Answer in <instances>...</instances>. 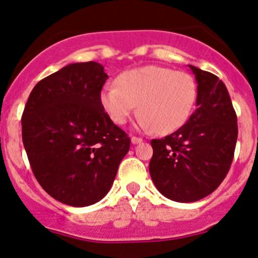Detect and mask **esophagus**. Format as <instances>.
I'll return each instance as SVG.
<instances>
[{"label":"esophagus","mask_w":258,"mask_h":258,"mask_svg":"<svg viewBox=\"0 0 258 258\" xmlns=\"http://www.w3.org/2000/svg\"><path fill=\"white\" fill-rule=\"evenodd\" d=\"M141 141H142L141 138H136V136H133V138H132V142H133V144H134V145L140 144Z\"/></svg>","instance_id":"esophagus-1"}]
</instances>
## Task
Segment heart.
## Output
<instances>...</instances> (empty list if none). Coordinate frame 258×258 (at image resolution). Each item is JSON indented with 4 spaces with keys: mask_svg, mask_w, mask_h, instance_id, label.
Segmentation results:
<instances>
[{
    "mask_svg": "<svg viewBox=\"0 0 258 258\" xmlns=\"http://www.w3.org/2000/svg\"><path fill=\"white\" fill-rule=\"evenodd\" d=\"M197 95V83L189 74L148 65L122 72L117 83H106L100 102L119 125L126 123L139 104L141 128L169 134L188 120Z\"/></svg>",
    "mask_w": 258,
    "mask_h": 258,
    "instance_id": "heart-1",
    "label": "heart"
}]
</instances>
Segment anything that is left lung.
I'll return each instance as SVG.
<instances>
[{
  "label": "left lung",
  "mask_w": 258,
  "mask_h": 258,
  "mask_svg": "<svg viewBox=\"0 0 258 258\" xmlns=\"http://www.w3.org/2000/svg\"><path fill=\"white\" fill-rule=\"evenodd\" d=\"M188 66L198 84L196 111L176 132L151 141L154 186L180 203L205 198L220 186L231 168L238 139L237 114L225 83L211 72Z\"/></svg>",
  "instance_id": "1"
}]
</instances>
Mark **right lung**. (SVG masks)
I'll return each mask as SVG.
<instances>
[{
	"label": "right lung",
	"instance_id": "1",
	"mask_svg": "<svg viewBox=\"0 0 258 258\" xmlns=\"http://www.w3.org/2000/svg\"><path fill=\"white\" fill-rule=\"evenodd\" d=\"M107 78L99 62L70 63L36 84L21 116L33 175L66 205L101 201L129 151L130 138L100 102Z\"/></svg>",
	"mask_w": 258,
	"mask_h": 258
}]
</instances>
